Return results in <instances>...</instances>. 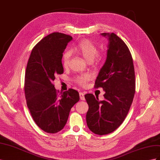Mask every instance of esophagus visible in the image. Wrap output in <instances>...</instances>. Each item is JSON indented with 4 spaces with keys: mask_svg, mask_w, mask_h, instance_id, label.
Returning <instances> with one entry per match:
<instances>
[{
    "mask_svg": "<svg viewBox=\"0 0 160 160\" xmlns=\"http://www.w3.org/2000/svg\"><path fill=\"white\" fill-rule=\"evenodd\" d=\"M79 97H80V99L81 100H85V93H81V92H80Z\"/></svg>",
    "mask_w": 160,
    "mask_h": 160,
    "instance_id": "1",
    "label": "esophagus"
}]
</instances>
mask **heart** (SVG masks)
<instances>
[{"mask_svg": "<svg viewBox=\"0 0 160 160\" xmlns=\"http://www.w3.org/2000/svg\"><path fill=\"white\" fill-rule=\"evenodd\" d=\"M75 51L78 52L84 59L89 62H93L97 54H98V48L94 43L88 39H83L79 42V44L75 47ZM71 54L69 51H66L62 55V65L64 67H67L69 65ZM98 57V56H97ZM95 59V58H94ZM95 59H96V58ZM97 61H99L101 58H97ZM91 79V76L88 74H83L77 76L75 81L77 83L84 86Z\"/></svg>", "mask_w": 160, "mask_h": 160, "instance_id": "1", "label": "heart"}]
</instances>
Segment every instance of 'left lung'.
I'll use <instances>...</instances> for the list:
<instances>
[{
	"mask_svg": "<svg viewBox=\"0 0 160 160\" xmlns=\"http://www.w3.org/2000/svg\"><path fill=\"white\" fill-rule=\"evenodd\" d=\"M108 37L107 58L99 71L95 88H102L104 100L91 93L85 98L89 105L86 122L95 134H109L118 129L129 112L135 92L133 59L126 44L115 33H101Z\"/></svg>",
	"mask_w": 160,
	"mask_h": 160,
	"instance_id": "left-lung-1",
	"label": "left lung"
}]
</instances>
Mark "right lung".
<instances>
[{
  "instance_id": "right-lung-1",
  "label": "right lung",
  "mask_w": 160,
  "mask_h": 160,
  "mask_svg": "<svg viewBox=\"0 0 160 160\" xmlns=\"http://www.w3.org/2000/svg\"><path fill=\"white\" fill-rule=\"evenodd\" d=\"M72 39L70 35L52 32L38 42L28 59L25 78L27 107L34 122L47 133L59 132L68 119L71 109L79 101L78 91H58L52 82L63 73L62 57Z\"/></svg>"
}]
</instances>
